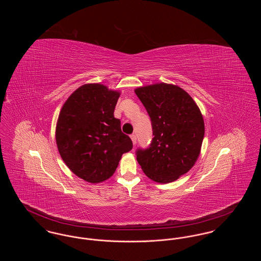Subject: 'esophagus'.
Listing matches in <instances>:
<instances>
[{
    "label": "esophagus",
    "instance_id": "34e87169",
    "mask_svg": "<svg viewBox=\"0 0 261 261\" xmlns=\"http://www.w3.org/2000/svg\"><path fill=\"white\" fill-rule=\"evenodd\" d=\"M130 138H131V140H132V142H133V145H136L137 143V137L135 134H132L131 136H130Z\"/></svg>",
    "mask_w": 261,
    "mask_h": 261
}]
</instances>
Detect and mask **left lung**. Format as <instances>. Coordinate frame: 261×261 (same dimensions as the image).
<instances>
[{
    "instance_id": "8db88e82",
    "label": "left lung",
    "mask_w": 261,
    "mask_h": 261,
    "mask_svg": "<svg viewBox=\"0 0 261 261\" xmlns=\"http://www.w3.org/2000/svg\"><path fill=\"white\" fill-rule=\"evenodd\" d=\"M149 113L153 138L137 149V161L149 179L170 183L187 173L199 158L204 122L199 107L182 88L158 83L135 89Z\"/></svg>"
}]
</instances>
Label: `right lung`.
<instances>
[{
    "instance_id": "right-lung-1",
    "label": "right lung",
    "mask_w": 261,
    "mask_h": 261,
    "mask_svg": "<svg viewBox=\"0 0 261 261\" xmlns=\"http://www.w3.org/2000/svg\"><path fill=\"white\" fill-rule=\"evenodd\" d=\"M119 96L105 85L85 84L70 95L60 112L56 141L62 161L90 183L112 177L122 154L133 148L113 115Z\"/></svg>"
}]
</instances>
